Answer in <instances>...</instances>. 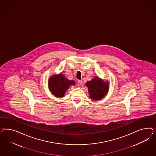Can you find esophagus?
I'll list each match as a JSON object with an SVG mask.
<instances>
[{
	"label": "esophagus",
	"mask_w": 156,
	"mask_h": 156,
	"mask_svg": "<svg viewBox=\"0 0 156 156\" xmlns=\"http://www.w3.org/2000/svg\"><path fill=\"white\" fill-rule=\"evenodd\" d=\"M78 85L80 86L82 85V81L81 80H78Z\"/></svg>",
	"instance_id": "esophagus-1"
}]
</instances>
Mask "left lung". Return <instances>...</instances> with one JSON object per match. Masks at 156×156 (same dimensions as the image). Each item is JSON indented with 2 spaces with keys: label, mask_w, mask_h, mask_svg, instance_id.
Masks as SVG:
<instances>
[{
  "label": "left lung",
  "mask_w": 156,
  "mask_h": 156,
  "mask_svg": "<svg viewBox=\"0 0 156 156\" xmlns=\"http://www.w3.org/2000/svg\"><path fill=\"white\" fill-rule=\"evenodd\" d=\"M87 87L90 98L93 100H101L104 98L109 89V83L99 78L98 76H95L90 81L86 83Z\"/></svg>",
  "instance_id": "1"
}]
</instances>
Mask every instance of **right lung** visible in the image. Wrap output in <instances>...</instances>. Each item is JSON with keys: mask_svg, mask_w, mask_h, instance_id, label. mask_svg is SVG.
Returning a JSON list of instances; mask_svg holds the SVG:
<instances>
[{"mask_svg": "<svg viewBox=\"0 0 156 156\" xmlns=\"http://www.w3.org/2000/svg\"><path fill=\"white\" fill-rule=\"evenodd\" d=\"M75 84L76 82L74 80H68L62 73L52 75L48 81L49 90L52 94L58 98L63 97L70 86Z\"/></svg>", "mask_w": 156, "mask_h": 156, "instance_id": "obj_1", "label": "right lung"}]
</instances>
